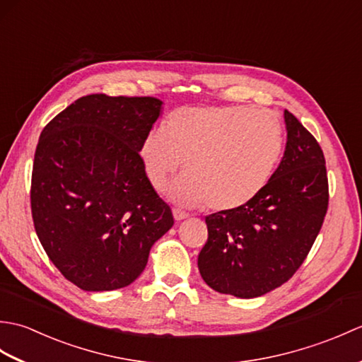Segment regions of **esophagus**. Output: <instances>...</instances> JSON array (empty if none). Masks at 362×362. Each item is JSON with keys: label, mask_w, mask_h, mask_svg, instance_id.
<instances>
[{"label": "esophagus", "mask_w": 362, "mask_h": 362, "mask_svg": "<svg viewBox=\"0 0 362 362\" xmlns=\"http://www.w3.org/2000/svg\"><path fill=\"white\" fill-rule=\"evenodd\" d=\"M173 214H174V219L175 221H182V219H187L188 218V213H185V211L180 210V209H174Z\"/></svg>", "instance_id": "esophagus-1"}]
</instances>
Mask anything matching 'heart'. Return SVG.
<instances>
[{"mask_svg":"<svg viewBox=\"0 0 362 362\" xmlns=\"http://www.w3.org/2000/svg\"><path fill=\"white\" fill-rule=\"evenodd\" d=\"M283 129L271 110L249 107H180L161 132L152 130L140 158L152 187L163 191L183 163L173 197L187 205L230 211L267 185L280 158Z\"/></svg>","mask_w":362,"mask_h":362,"instance_id":"heart-1","label":"heart"}]
</instances>
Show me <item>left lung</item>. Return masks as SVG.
Returning <instances> with one entry per match:
<instances>
[{
    "instance_id": "obj_1",
    "label": "left lung",
    "mask_w": 362,
    "mask_h": 362,
    "mask_svg": "<svg viewBox=\"0 0 362 362\" xmlns=\"http://www.w3.org/2000/svg\"><path fill=\"white\" fill-rule=\"evenodd\" d=\"M288 141L261 193L240 209L205 216L209 240L197 258L204 281L221 294L253 298L286 283L313 247L328 210L324 152L284 110Z\"/></svg>"
}]
</instances>
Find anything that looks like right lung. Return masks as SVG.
<instances>
[{
    "instance_id": "obj_1",
    "label": "right lung",
    "mask_w": 362,
    "mask_h": 362,
    "mask_svg": "<svg viewBox=\"0 0 362 362\" xmlns=\"http://www.w3.org/2000/svg\"><path fill=\"white\" fill-rule=\"evenodd\" d=\"M151 96H82L38 140L30 210L46 255L83 291L129 286L174 224L140 146L160 115Z\"/></svg>"
}]
</instances>
